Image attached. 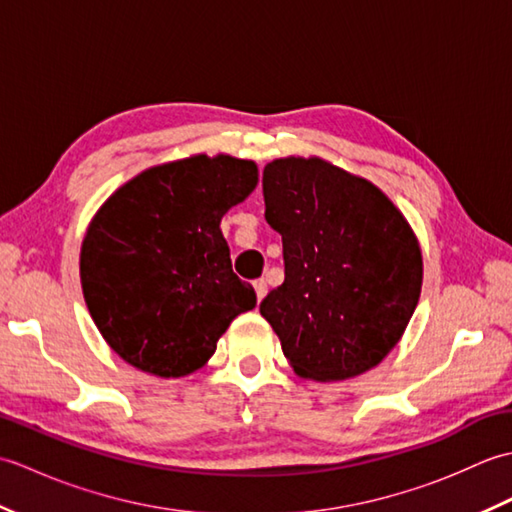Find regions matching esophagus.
<instances>
[{
  "instance_id": "esophagus-1",
  "label": "esophagus",
  "mask_w": 512,
  "mask_h": 512,
  "mask_svg": "<svg viewBox=\"0 0 512 512\" xmlns=\"http://www.w3.org/2000/svg\"><path fill=\"white\" fill-rule=\"evenodd\" d=\"M253 286H255V292H257V301H262L266 297V292H268V284L264 279H257Z\"/></svg>"
}]
</instances>
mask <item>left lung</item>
I'll use <instances>...</instances> for the list:
<instances>
[{"instance_id": "obj_1", "label": "left lung", "mask_w": 512, "mask_h": 512, "mask_svg": "<svg viewBox=\"0 0 512 512\" xmlns=\"http://www.w3.org/2000/svg\"><path fill=\"white\" fill-rule=\"evenodd\" d=\"M262 189L286 279L259 312L292 369L345 380L376 367L420 299L422 255L411 226L372 182L319 158L273 160Z\"/></svg>"}]
</instances>
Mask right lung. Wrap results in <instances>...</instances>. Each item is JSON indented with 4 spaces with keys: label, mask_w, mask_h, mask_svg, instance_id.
<instances>
[{
    "label": "right lung",
    "mask_w": 512,
    "mask_h": 512,
    "mask_svg": "<svg viewBox=\"0 0 512 512\" xmlns=\"http://www.w3.org/2000/svg\"><path fill=\"white\" fill-rule=\"evenodd\" d=\"M255 184V162L193 156L143 171L94 215L81 246L83 297L123 361L187 376L237 314L257 306L220 231L222 215Z\"/></svg>",
    "instance_id": "right-lung-1"
}]
</instances>
